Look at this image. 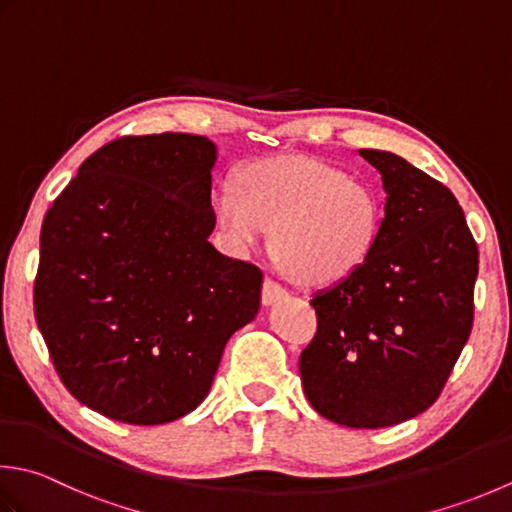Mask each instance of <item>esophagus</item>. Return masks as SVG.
I'll use <instances>...</instances> for the list:
<instances>
[{
  "instance_id": "esophagus-1",
  "label": "esophagus",
  "mask_w": 512,
  "mask_h": 512,
  "mask_svg": "<svg viewBox=\"0 0 512 512\" xmlns=\"http://www.w3.org/2000/svg\"><path fill=\"white\" fill-rule=\"evenodd\" d=\"M286 297V290L282 286H277L273 279H266L264 288H262V304L264 306H273L277 302H282Z\"/></svg>"
}]
</instances>
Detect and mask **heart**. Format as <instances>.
Wrapping results in <instances>:
<instances>
[{"label":"heart","instance_id":"b5f03b06","mask_svg":"<svg viewBox=\"0 0 512 512\" xmlns=\"http://www.w3.org/2000/svg\"><path fill=\"white\" fill-rule=\"evenodd\" d=\"M226 246L246 255L273 228L277 266L306 288L346 282L373 253L382 202L344 168L304 155L257 159L210 197Z\"/></svg>","mask_w":512,"mask_h":512}]
</instances>
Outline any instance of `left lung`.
Here are the masks:
<instances>
[{
    "mask_svg": "<svg viewBox=\"0 0 512 512\" xmlns=\"http://www.w3.org/2000/svg\"><path fill=\"white\" fill-rule=\"evenodd\" d=\"M382 175L384 217L357 273L310 299L317 335L299 357L319 415L386 428L442 393L473 328L477 244L462 206L437 179L388 150H359Z\"/></svg>",
    "mask_w": 512,
    "mask_h": 512,
    "instance_id": "left-lung-1",
    "label": "left lung"
}]
</instances>
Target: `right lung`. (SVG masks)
<instances>
[{
  "label": "right lung",
  "instance_id": "1",
  "mask_svg": "<svg viewBox=\"0 0 512 512\" xmlns=\"http://www.w3.org/2000/svg\"><path fill=\"white\" fill-rule=\"evenodd\" d=\"M215 164L202 135L122 137L44 217L37 326L70 395L99 415L135 426L188 415L259 313L262 270L208 242Z\"/></svg>",
  "mask_w": 512,
  "mask_h": 512
}]
</instances>
